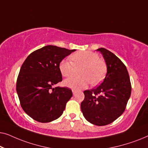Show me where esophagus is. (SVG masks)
<instances>
[{
  "label": "esophagus",
  "mask_w": 148,
  "mask_h": 148,
  "mask_svg": "<svg viewBox=\"0 0 148 148\" xmlns=\"http://www.w3.org/2000/svg\"><path fill=\"white\" fill-rule=\"evenodd\" d=\"M72 92H73V95L75 94V90H72Z\"/></svg>",
  "instance_id": "obj_1"
}]
</instances>
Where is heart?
I'll return each mask as SVG.
<instances>
[{"label": "heart", "instance_id": "1", "mask_svg": "<svg viewBox=\"0 0 148 148\" xmlns=\"http://www.w3.org/2000/svg\"><path fill=\"white\" fill-rule=\"evenodd\" d=\"M72 62L62 60L59 63V70L62 75L70 77L79 69V76H73L64 81V84L69 88L79 90L91 83L93 86L98 84L104 77L106 66L100 60L98 54L90 51L77 52L71 56Z\"/></svg>", "mask_w": 148, "mask_h": 148}]
</instances>
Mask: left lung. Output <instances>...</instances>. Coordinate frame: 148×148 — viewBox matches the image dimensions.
Returning <instances> with one entry per match:
<instances>
[{"label": "left lung", "mask_w": 148, "mask_h": 148, "mask_svg": "<svg viewBox=\"0 0 148 148\" xmlns=\"http://www.w3.org/2000/svg\"><path fill=\"white\" fill-rule=\"evenodd\" d=\"M106 60L107 73L96 88L84 91L81 109L86 120L98 126L110 124L124 112L131 96L130 78L124 63L106 48H98Z\"/></svg>", "instance_id": "obj_1"}]
</instances>
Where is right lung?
<instances>
[{
  "instance_id": "obj_1",
  "label": "right lung",
  "mask_w": 148,
  "mask_h": 148,
  "mask_svg": "<svg viewBox=\"0 0 148 148\" xmlns=\"http://www.w3.org/2000/svg\"><path fill=\"white\" fill-rule=\"evenodd\" d=\"M75 50L46 46L32 52L21 65L16 90L21 108L35 121L49 123L62 115L72 91L52 86L62 82L60 61Z\"/></svg>"
}]
</instances>
